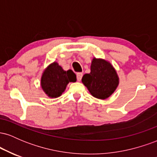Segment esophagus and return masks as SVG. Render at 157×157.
I'll return each mask as SVG.
<instances>
[{"label": "esophagus", "instance_id": "1", "mask_svg": "<svg viewBox=\"0 0 157 157\" xmlns=\"http://www.w3.org/2000/svg\"><path fill=\"white\" fill-rule=\"evenodd\" d=\"M82 74L81 72H78L77 74V80L78 81H80L81 79H82Z\"/></svg>", "mask_w": 157, "mask_h": 157}]
</instances>
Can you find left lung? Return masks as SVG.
<instances>
[{
  "mask_svg": "<svg viewBox=\"0 0 157 157\" xmlns=\"http://www.w3.org/2000/svg\"><path fill=\"white\" fill-rule=\"evenodd\" d=\"M82 82L93 97L105 100L117 89L119 78L111 63L102 59L94 58L91 72L83 75Z\"/></svg>",
  "mask_w": 157,
  "mask_h": 157,
  "instance_id": "obj_1",
  "label": "left lung"
}]
</instances>
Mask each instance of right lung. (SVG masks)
I'll return each mask as SVG.
<instances>
[{"instance_id": "right-lung-1", "label": "right lung", "mask_w": 157, "mask_h": 157, "mask_svg": "<svg viewBox=\"0 0 157 157\" xmlns=\"http://www.w3.org/2000/svg\"><path fill=\"white\" fill-rule=\"evenodd\" d=\"M76 80V75L71 70L64 71L55 62L44 71L41 78V86L48 97H57L62 94L68 82Z\"/></svg>"}]
</instances>
